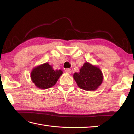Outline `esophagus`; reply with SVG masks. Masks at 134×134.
Returning <instances> with one entry per match:
<instances>
[{
  "label": "esophagus",
  "mask_w": 134,
  "mask_h": 134,
  "mask_svg": "<svg viewBox=\"0 0 134 134\" xmlns=\"http://www.w3.org/2000/svg\"><path fill=\"white\" fill-rule=\"evenodd\" d=\"M65 72H67V73H68V74H71V70L69 68L66 69L65 70Z\"/></svg>",
  "instance_id": "1"
}]
</instances>
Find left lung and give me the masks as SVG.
<instances>
[{"label": "left lung", "instance_id": "8db88e82", "mask_svg": "<svg viewBox=\"0 0 134 134\" xmlns=\"http://www.w3.org/2000/svg\"><path fill=\"white\" fill-rule=\"evenodd\" d=\"M79 71V72H75L73 78L78 86L82 90L94 91L102 84L103 73L97 66L86 62Z\"/></svg>", "mask_w": 134, "mask_h": 134}]
</instances>
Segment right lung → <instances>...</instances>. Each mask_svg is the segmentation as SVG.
Listing matches in <instances>:
<instances>
[{"label":"right lung","instance_id":"1","mask_svg":"<svg viewBox=\"0 0 134 134\" xmlns=\"http://www.w3.org/2000/svg\"><path fill=\"white\" fill-rule=\"evenodd\" d=\"M63 73L62 70H55L51 65L45 63L32 69L31 79L36 87L46 90L54 86Z\"/></svg>","mask_w":134,"mask_h":134}]
</instances>
